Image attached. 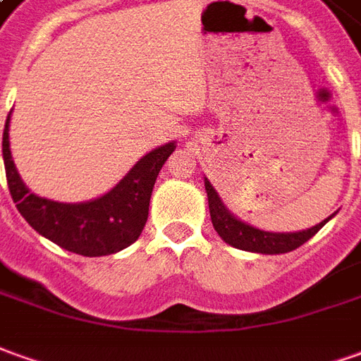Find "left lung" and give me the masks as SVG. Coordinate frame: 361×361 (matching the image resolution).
<instances>
[{"instance_id": "left-lung-1", "label": "left lung", "mask_w": 361, "mask_h": 361, "mask_svg": "<svg viewBox=\"0 0 361 361\" xmlns=\"http://www.w3.org/2000/svg\"><path fill=\"white\" fill-rule=\"evenodd\" d=\"M204 188L208 195V208H210V218H212L214 230L222 238L224 242L230 243L232 247L243 250V252L265 253V255H277V253H287L300 247L305 242H309L310 238L328 222L332 220L336 212L328 216L326 220H322L312 228L300 230V232H265L255 226L242 222L240 218H235L226 206L222 198L216 192V188L210 185V180L204 176Z\"/></svg>"}]
</instances>
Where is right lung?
<instances>
[{
  "label": "right lung",
  "instance_id": "right-lung-1",
  "mask_svg": "<svg viewBox=\"0 0 361 361\" xmlns=\"http://www.w3.org/2000/svg\"><path fill=\"white\" fill-rule=\"evenodd\" d=\"M9 118L4 129V163L7 186L17 210L29 226L62 250L84 257L111 255L137 240L149 216V200L157 175L175 141L149 151L106 195L86 202H56L31 192L17 173L9 147Z\"/></svg>",
  "mask_w": 361,
  "mask_h": 361
}]
</instances>
